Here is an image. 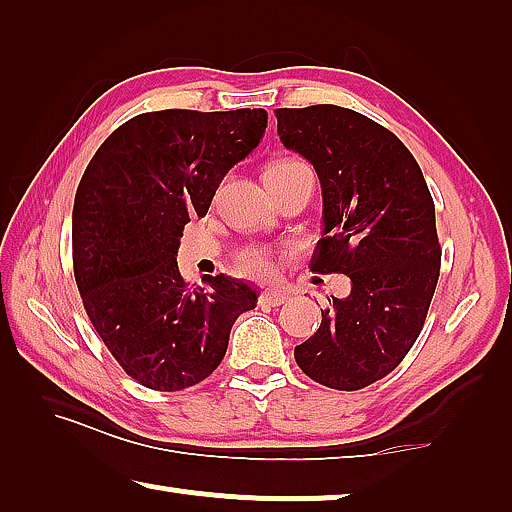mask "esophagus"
<instances>
[{
  "label": "esophagus",
  "instance_id": "obj_1",
  "mask_svg": "<svg viewBox=\"0 0 512 512\" xmlns=\"http://www.w3.org/2000/svg\"><path fill=\"white\" fill-rule=\"evenodd\" d=\"M261 301H263V304H267V306H281V304H286V301H288V292H283V290H263L261 292Z\"/></svg>",
  "mask_w": 512,
  "mask_h": 512
}]
</instances>
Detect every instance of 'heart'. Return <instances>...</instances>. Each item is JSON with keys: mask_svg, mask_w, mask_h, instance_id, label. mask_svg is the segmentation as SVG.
<instances>
[{"mask_svg": "<svg viewBox=\"0 0 512 512\" xmlns=\"http://www.w3.org/2000/svg\"><path fill=\"white\" fill-rule=\"evenodd\" d=\"M301 167H308V165L297 161V158H281V161H274L267 165L265 181L283 179L288 177V174L301 170ZM238 265L242 272L249 276H258V279H265V276H270L274 272V261L265 249H245L238 256Z\"/></svg>", "mask_w": 512, "mask_h": 512, "instance_id": "1", "label": "heart"}]
</instances>
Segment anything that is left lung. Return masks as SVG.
Here are the masks:
<instances>
[{
	"label": "left lung",
	"instance_id": "obj_1",
	"mask_svg": "<svg viewBox=\"0 0 512 512\" xmlns=\"http://www.w3.org/2000/svg\"><path fill=\"white\" fill-rule=\"evenodd\" d=\"M276 124L283 147L320 177L311 270L351 281L295 360L326 388L360 390L404 360L429 313L442 256L431 192L404 142L351 108H276Z\"/></svg>",
	"mask_w": 512,
	"mask_h": 512
}]
</instances>
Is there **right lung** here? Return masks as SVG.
Wrapping results in <instances>:
<instances>
[{"instance_id": "1", "label": "right lung", "mask_w": 512, "mask_h": 512, "mask_svg": "<svg viewBox=\"0 0 512 512\" xmlns=\"http://www.w3.org/2000/svg\"><path fill=\"white\" fill-rule=\"evenodd\" d=\"M267 127L263 108L131 117L92 156L74 197L72 258L83 308L113 358L145 388L174 392L211 376L256 290L231 276L190 288L177 251L190 217Z\"/></svg>"}]
</instances>
